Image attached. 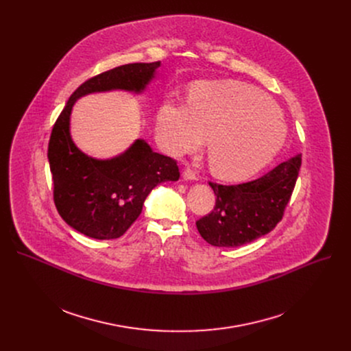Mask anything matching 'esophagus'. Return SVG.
Returning a JSON list of instances; mask_svg holds the SVG:
<instances>
[{"label":"esophagus","mask_w":351,"mask_h":351,"mask_svg":"<svg viewBox=\"0 0 351 351\" xmlns=\"http://www.w3.org/2000/svg\"><path fill=\"white\" fill-rule=\"evenodd\" d=\"M183 179H184V180H197V175H195V172H194L193 169L186 168V169L183 171Z\"/></svg>","instance_id":"34e87169"}]
</instances>
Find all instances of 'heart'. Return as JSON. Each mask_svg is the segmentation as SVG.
Here are the masks:
<instances>
[{"label": "heart", "mask_w": 351, "mask_h": 351, "mask_svg": "<svg viewBox=\"0 0 351 351\" xmlns=\"http://www.w3.org/2000/svg\"><path fill=\"white\" fill-rule=\"evenodd\" d=\"M157 132L172 156L195 152L208 137L211 172L232 182L260 172L286 138L278 107L260 90L239 82L193 84L189 106L167 101L160 108Z\"/></svg>", "instance_id": "1"}]
</instances>
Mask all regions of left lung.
<instances>
[{"mask_svg": "<svg viewBox=\"0 0 351 351\" xmlns=\"http://www.w3.org/2000/svg\"><path fill=\"white\" fill-rule=\"evenodd\" d=\"M300 167L302 154H297L252 182H210L215 207L195 222L199 234L215 247H239L269 233L283 218Z\"/></svg>", "mask_w": 351, "mask_h": 351, "instance_id": "1", "label": "left lung"}]
</instances>
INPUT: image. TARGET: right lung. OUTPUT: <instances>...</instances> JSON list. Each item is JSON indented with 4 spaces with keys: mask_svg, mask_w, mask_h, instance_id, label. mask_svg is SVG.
Returning a JSON list of instances; mask_svg holds the SVG:
<instances>
[{
    "mask_svg": "<svg viewBox=\"0 0 351 351\" xmlns=\"http://www.w3.org/2000/svg\"><path fill=\"white\" fill-rule=\"evenodd\" d=\"M160 65V61L128 64L86 80L69 97L54 123L48 143L54 203L61 218L88 237H121L141 214L148 193L162 182L178 180L180 173L173 158L154 153L140 138L111 160L86 156L71 138L72 107L79 97L90 93H141Z\"/></svg>",
    "mask_w": 351,
    "mask_h": 351,
    "instance_id": "right-lung-1",
    "label": "right lung"
}]
</instances>
